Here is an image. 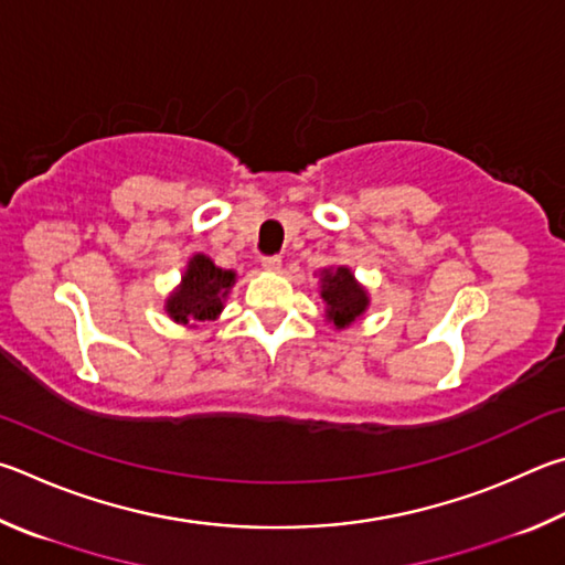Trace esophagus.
<instances>
[{
	"mask_svg": "<svg viewBox=\"0 0 565 565\" xmlns=\"http://www.w3.org/2000/svg\"><path fill=\"white\" fill-rule=\"evenodd\" d=\"M263 267L265 270H280L282 267V257L280 255H263Z\"/></svg>",
	"mask_w": 565,
	"mask_h": 565,
	"instance_id": "esophagus-1",
	"label": "esophagus"
}]
</instances>
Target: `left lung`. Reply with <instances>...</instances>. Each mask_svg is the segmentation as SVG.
<instances>
[{
    "mask_svg": "<svg viewBox=\"0 0 565 565\" xmlns=\"http://www.w3.org/2000/svg\"><path fill=\"white\" fill-rule=\"evenodd\" d=\"M322 300L328 302V318L334 328H348L354 318H360L367 308V292H364L348 267H338L334 273H324Z\"/></svg>",
    "mask_w": 565,
    "mask_h": 565,
    "instance_id": "obj_1",
    "label": "left lung"
}]
</instances>
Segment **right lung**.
<instances>
[{"label":"right lung","instance_id":"right-lung-1","mask_svg":"<svg viewBox=\"0 0 565 565\" xmlns=\"http://www.w3.org/2000/svg\"><path fill=\"white\" fill-rule=\"evenodd\" d=\"M235 282V273L215 267L211 257L193 255L181 290L171 295L166 310L175 322L213 320L223 310V298Z\"/></svg>","mask_w":565,"mask_h":565}]
</instances>
